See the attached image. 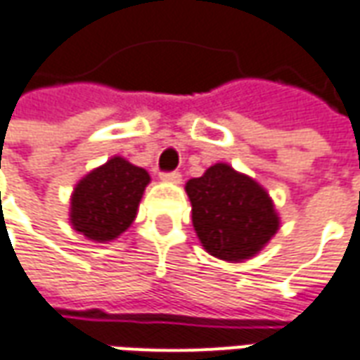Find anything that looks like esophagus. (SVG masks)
<instances>
[{"instance_id":"34e87169","label":"esophagus","mask_w":360,"mask_h":360,"mask_svg":"<svg viewBox=\"0 0 360 360\" xmlns=\"http://www.w3.org/2000/svg\"><path fill=\"white\" fill-rule=\"evenodd\" d=\"M162 181H165V183H173V185H179V183H181V173L179 172L163 173Z\"/></svg>"}]
</instances>
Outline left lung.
<instances>
[{
  "label": "left lung",
  "mask_w": 360,
  "mask_h": 360,
  "mask_svg": "<svg viewBox=\"0 0 360 360\" xmlns=\"http://www.w3.org/2000/svg\"><path fill=\"white\" fill-rule=\"evenodd\" d=\"M185 191L198 241L212 257L243 263L278 232L281 216L267 188L228 163L210 165Z\"/></svg>",
  "instance_id": "1"
}]
</instances>
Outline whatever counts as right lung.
Here are the masks:
<instances>
[{
	"label": "right lung",
	"instance_id": "add662e5",
	"mask_svg": "<svg viewBox=\"0 0 360 360\" xmlns=\"http://www.w3.org/2000/svg\"><path fill=\"white\" fill-rule=\"evenodd\" d=\"M150 181L144 167L112 155L75 183L70 197L72 228L95 243L117 240L134 222Z\"/></svg>",
	"mask_w": 360,
	"mask_h": 360
}]
</instances>
